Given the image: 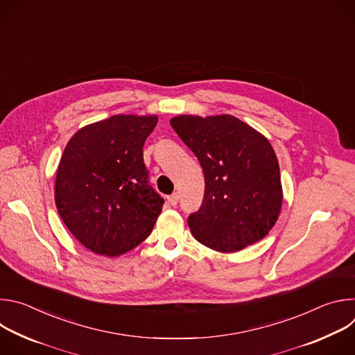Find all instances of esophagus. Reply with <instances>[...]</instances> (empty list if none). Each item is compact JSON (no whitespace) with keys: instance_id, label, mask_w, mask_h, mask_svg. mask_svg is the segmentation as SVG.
I'll use <instances>...</instances> for the list:
<instances>
[{"instance_id":"esophagus-1","label":"esophagus","mask_w":355,"mask_h":355,"mask_svg":"<svg viewBox=\"0 0 355 355\" xmlns=\"http://www.w3.org/2000/svg\"><path fill=\"white\" fill-rule=\"evenodd\" d=\"M178 198H180V196H178V193H177V192H174V193L168 195V196H167V200H168V204H170V205H173V207H174V205H177V202H178Z\"/></svg>"}]
</instances>
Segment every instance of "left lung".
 <instances>
[{
  "mask_svg": "<svg viewBox=\"0 0 355 355\" xmlns=\"http://www.w3.org/2000/svg\"><path fill=\"white\" fill-rule=\"evenodd\" d=\"M170 123L205 175L204 200L188 216L192 236L220 252L266 237L282 205L279 166L267 137L232 115H180Z\"/></svg>",
  "mask_w": 355,
  "mask_h": 355,
  "instance_id": "1",
  "label": "left lung"
}]
</instances>
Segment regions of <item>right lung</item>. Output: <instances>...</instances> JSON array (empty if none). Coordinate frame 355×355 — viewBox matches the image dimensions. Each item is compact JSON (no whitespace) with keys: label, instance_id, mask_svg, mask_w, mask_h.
<instances>
[{"label":"right lung","instance_id":"obj_1","mask_svg":"<svg viewBox=\"0 0 355 355\" xmlns=\"http://www.w3.org/2000/svg\"><path fill=\"white\" fill-rule=\"evenodd\" d=\"M157 116L114 115L81 128L59 163L55 200L71 234L99 256L116 257L153 230L164 200L148 184L143 144Z\"/></svg>","mask_w":355,"mask_h":355}]
</instances>
